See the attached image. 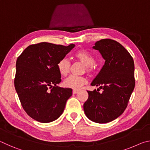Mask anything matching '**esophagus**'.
I'll return each mask as SVG.
<instances>
[{"instance_id":"obj_1","label":"esophagus","mask_w":150,"mask_h":150,"mask_svg":"<svg viewBox=\"0 0 150 150\" xmlns=\"http://www.w3.org/2000/svg\"><path fill=\"white\" fill-rule=\"evenodd\" d=\"M79 93V91L78 90H73V94H77V93Z\"/></svg>"}]
</instances>
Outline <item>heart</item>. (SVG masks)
<instances>
[{
    "instance_id": "obj_1",
    "label": "heart",
    "mask_w": 150,
    "mask_h": 150,
    "mask_svg": "<svg viewBox=\"0 0 150 150\" xmlns=\"http://www.w3.org/2000/svg\"><path fill=\"white\" fill-rule=\"evenodd\" d=\"M74 57L82 64L85 65V71L88 73H92L94 71V63L95 62V58L87 52L83 50H77L75 52ZM71 67V63L68 59H62L57 63V69L59 74L62 76H67L69 74ZM87 82V79L85 77H77L71 75L66 79L64 81V85L66 87L73 89H79Z\"/></svg>"
}]
</instances>
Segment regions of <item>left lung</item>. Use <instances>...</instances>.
Listing matches in <instances>:
<instances>
[{"mask_svg":"<svg viewBox=\"0 0 150 150\" xmlns=\"http://www.w3.org/2000/svg\"><path fill=\"white\" fill-rule=\"evenodd\" d=\"M93 48L100 52L105 62L91 85L103 91H87L83 108L91 120L107 123L119 117L127 107L135 87L134 63L130 53L115 40H100Z\"/></svg>","mask_w":150,"mask_h":150,"instance_id":"1","label":"left lung"}]
</instances>
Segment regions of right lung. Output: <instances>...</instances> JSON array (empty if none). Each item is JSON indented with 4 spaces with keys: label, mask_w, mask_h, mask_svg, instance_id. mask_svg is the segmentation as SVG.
I'll return each mask as SVG.
<instances>
[{
    "label": "right lung",
    "mask_w": 150,
    "mask_h": 150,
    "mask_svg": "<svg viewBox=\"0 0 150 150\" xmlns=\"http://www.w3.org/2000/svg\"><path fill=\"white\" fill-rule=\"evenodd\" d=\"M75 47L47 42L30 45L18 57L14 87L25 112L42 123L62 115L72 95L70 88H62L57 63Z\"/></svg>",
    "instance_id": "add662e5"
}]
</instances>
